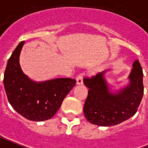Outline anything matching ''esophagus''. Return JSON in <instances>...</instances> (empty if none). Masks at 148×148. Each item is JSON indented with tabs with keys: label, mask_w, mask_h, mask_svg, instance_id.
<instances>
[{
	"label": "esophagus",
	"mask_w": 148,
	"mask_h": 148,
	"mask_svg": "<svg viewBox=\"0 0 148 148\" xmlns=\"http://www.w3.org/2000/svg\"><path fill=\"white\" fill-rule=\"evenodd\" d=\"M76 81L77 85L83 84V75H82V74H79L78 76L76 77Z\"/></svg>",
	"instance_id": "obj_1"
}]
</instances>
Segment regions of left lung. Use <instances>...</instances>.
<instances>
[{
	"mask_svg": "<svg viewBox=\"0 0 148 148\" xmlns=\"http://www.w3.org/2000/svg\"><path fill=\"white\" fill-rule=\"evenodd\" d=\"M104 71L84 79L89 88L84 106V116L91 123L101 127L119 124L134 116L144 95L143 71L138 60L133 64L129 84L116 92L108 84Z\"/></svg>",
	"mask_w": 148,
	"mask_h": 148,
	"instance_id": "8db88e82",
	"label": "left lung"
}]
</instances>
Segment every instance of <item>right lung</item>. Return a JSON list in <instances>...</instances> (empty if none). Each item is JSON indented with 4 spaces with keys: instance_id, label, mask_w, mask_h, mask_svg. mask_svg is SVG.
Returning <instances> with one entry per match:
<instances>
[{
    "instance_id": "add662e5",
    "label": "right lung",
    "mask_w": 148,
    "mask_h": 148,
    "mask_svg": "<svg viewBox=\"0 0 148 148\" xmlns=\"http://www.w3.org/2000/svg\"><path fill=\"white\" fill-rule=\"evenodd\" d=\"M25 42H21L9 58L4 75V85L9 103L15 111L32 121L51 119L76 84L72 78H55L34 82L25 74L19 56Z\"/></svg>"
}]
</instances>
